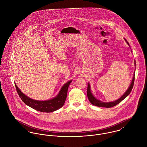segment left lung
Returning a JSON list of instances; mask_svg holds the SVG:
<instances>
[{
    "label": "left lung",
    "mask_w": 147,
    "mask_h": 147,
    "mask_svg": "<svg viewBox=\"0 0 147 147\" xmlns=\"http://www.w3.org/2000/svg\"><path fill=\"white\" fill-rule=\"evenodd\" d=\"M126 42L127 43V44L128 45L129 43L127 41V40H126ZM135 65H136V63H135ZM135 71L134 72V77H133V79L132 80V82H131V83L130 84L129 88H128V89L126 90V92L124 93V94L121 97H120L118 100L115 101H113V102H102L100 100H97V98H96L93 96V94H92L91 93V91H90V86L89 83H88V89H87V96H88V100L89 101H90V102L92 104V105H94V106H98V107H107V108H109V107H113V106H115L117 105H118V104H119L122 101H123L126 97H127L130 92H131L132 89V88H133V86H134V81H135Z\"/></svg>",
    "instance_id": "obj_1"
}]
</instances>
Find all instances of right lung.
<instances>
[{"mask_svg": "<svg viewBox=\"0 0 147 147\" xmlns=\"http://www.w3.org/2000/svg\"><path fill=\"white\" fill-rule=\"evenodd\" d=\"M72 80L64 84L58 95L49 100L38 101L33 100L24 94L15 84L18 93L22 101L29 107L41 112L51 113L56 111L63 106L67 98L68 88Z\"/></svg>", "mask_w": 147, "mask_h": 147, "instance_id": "obj_1", "label": "right lung"}]
</instances>
